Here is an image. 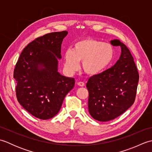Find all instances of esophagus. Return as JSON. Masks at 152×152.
<instances>
[{
	"mask_svg": "<svg viewBox=\"0 0 152 152\" xmlns=\"http://www.w3.org/2000/svg\"><path fill=\"white\" fill-rule=\"evenodd\" d=\"M77 84H78V86H79L80 87H83V86H85V83H83V82H78V83H77Z\"/></svg>",
	"mask_w": 152,
	"mask_h": 152,
	"instance_id": "esophagus-1",
	"label": "esophagus"
}]
</instances>
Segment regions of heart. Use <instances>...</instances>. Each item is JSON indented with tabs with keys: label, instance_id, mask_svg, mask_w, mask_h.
<instances>
[{
	"label": "heart",
	"instance_id": "heart-1",
	"mask_svg": "<svg viewBox=\"0 0 152 152\" xmlns=\"http://www.w3.org/2000/svg\"><path fill=\"white\" fill-rule=\"evenodd\" d=\"M114 57V49L110 44L87 38L77 41L72 50L68 49L64 53V67L69 73L78 69L79 62L89 76H96L107 69Z\"/></svg>",
	"mask_w": 152,
	"mask_h": 152
}]
</instances>
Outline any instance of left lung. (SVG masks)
<instances>
[{
    "label": "left lung",
    "mask_w": 152,
    "mask_h": 152,
    "mask_svg": "<svg viewBox=\"0 0 152 152\" xmlns=\"http://www.w3.org/2000/svg\"><path fill=\"white\" fill-rule=\"evenodd\" d=\"M121 47V55L110 69L91 77L86 83L89 91L88 110L93 118L108 121L124 113L134 102L139 75L133 56L125 45L114 39Z\"/></svg>",
    "instance_id": "1"
}]
</instances>
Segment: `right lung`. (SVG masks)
Masks as SVG:
<instances>
[{
	"instance_id": "right-lung-1",
	"label": "right lung",
	"mask_w": 152,
	"mask_h": 152,
	"mask_svg": "<svg viewBox=\"0 0 152 152\" xmlns=\"http://www.w3.org/2000/svg\"><path fill=\"white\" fill-rule=\"evenodd\" d=\"M67 34L65 31L55 32L36 38L24 48L15 64L18 101L37 118L54 117L74 86V78L58 72L61 44Z\"/></svg>"
}]
</instances>
